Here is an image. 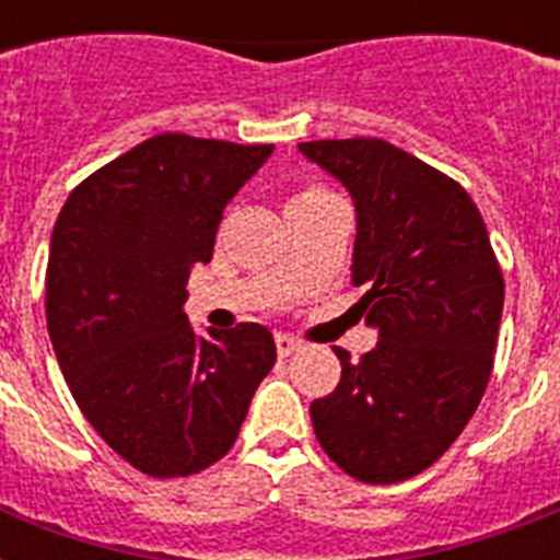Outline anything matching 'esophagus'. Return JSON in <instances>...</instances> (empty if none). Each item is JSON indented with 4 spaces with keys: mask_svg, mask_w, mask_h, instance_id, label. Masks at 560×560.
<instances>
[{
    "mask_svg": "<svg viewBox=\"0 0 560 560\" xmlns=\"http://www.w3.org/2000/svg\"><path fill=\"white\" fill-rule=\"evenodd\" d=\"M299 349H302V342L288 337V334H279V337H276V351H279V358H290V354H296Z\"/></svg>",
    "mask_w": 560,
    "mask_h": 560,
    "instance_id": "esophagus-1",
    "label": "esophagus"
}]
</instances>
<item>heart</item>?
I'll use <instances>...</instances> for the list:
<instances>
[{"label":"heart","mask_w":560,"mask_h":560,"mask_svg":"<svg viewBox=\"0 0 560 560\" xmlns=\"http://www.w3.org/2000/svg\"><path fill=\"white\" fill-rule=\"evenodd\" d=\"M319 194H325V191H319V188H311V191L296 194V197H293V202H296V200H307V197H319Z\"/></svg>","instance_id":"1"}]
</instances>
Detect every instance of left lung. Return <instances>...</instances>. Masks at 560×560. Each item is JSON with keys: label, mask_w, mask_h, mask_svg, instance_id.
<instances>
[{"label": "left lung", "mask_w": 560, "mask_h": 560, "mask_svg": "<svg viewBox=\"0 0 560 560\" xmlns=\"http://www.w3.org/2000/svg\"><path fill=\"white\" fill-rule=\"evenodd\" d=\"M299 153L351 194L354 311L377 346L311 404L323 451L360 482L421 474L477 412L494 366L503 272L482 214L435 168L383 139L302 142Z\"/></svg>", "instance_id": "obj_1"}]
</instances>
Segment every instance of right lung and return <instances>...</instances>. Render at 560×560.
Instances as JSON below:
<instances>
[{"label": "right lung", "instance_id": "add662e5", "mask_svg": "<svg viewBox=\"0 0 560 560\" xmlns=\"http://www.w3.org/2000/svg\"><path fill=\"white\" fill-rule=\"evenodd\" d=\"M272 151L160 133L83 179L55 223L57 363L95 433L148 477H191L226 456L276 363L264 325L200 334L183 314L223 209Z\"/></svg>", "mask_w": 560, "mask_h": 560}]
</instances>
